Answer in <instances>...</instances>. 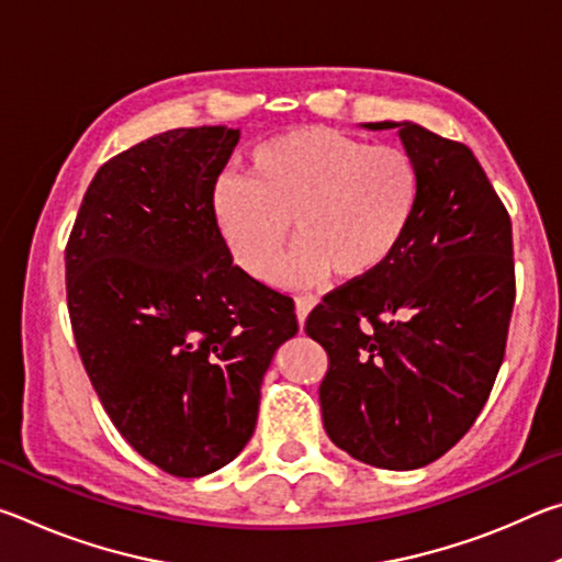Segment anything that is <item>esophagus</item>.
Here are the masks:
<instances>
[{"label": "esophagus", "instance_id": "34e87169", "mask_svg": "<svg viewBox=\"0 0 562 562\" xmlns=\"http://www.w3.org/2000/svg\"><path fill=\"white\" fill-rule=\"evenodd\" d=\"M319 300L315 297V294H297V297H294V312H297V322H300V327L304 325V319H307V315H310V310L315 307Z\"/></svg>", "mask_w": 562, "mask_h": 562}]
</instances>
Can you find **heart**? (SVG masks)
<instances>
[{"label": "heart", "mask_w": 562, "mask_h": 562, "mask_svg": "<svg viewBox=\"0 0 562 562\" xmlns=\"http://www.w3.org/2000/svg\"><path fill=\"white\" fill-rule=\"evenodd\" d=\"M418 203L414 158L396 146L325 126H302L265 140L252 154L250 178L215 186L213 213L233 258L268 278L292 237L278 280L312 284L335 270L341 280L372 278L394 258Z\"/></svg>", "instance_id": "obj_1"}]
</instances>
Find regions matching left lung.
<instances>
[{
    "label": "left lung",
    "mask_w": 562,
    "mask_h": 562,
    "mask_svg": "<svg viewBox=\"0 0 562 562\" xmlns=\"http://www.w3.org/2000/svg\"><path fill=\"white\" fill-rule=\"evenodd\" d=\"M364 128H396L414 158V221L394 258L329 292L304 331L329 357V439L361 463L412 471L459 443L488 402L516 302L513 231L469 146L412 121Z\"/></svg>",
    "instance_id": "obj_1"
}]
</instances>
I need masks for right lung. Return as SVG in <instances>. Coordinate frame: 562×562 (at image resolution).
I'll return each instance as SVG.
<instances>
[{
  "instance_id": "right-lung-1",
  "label": "right lung",
  "mask_w": 562,
  "mask_h": 562,
  "mask_svg": "<svg viewBox=\"0 0 562 562\" xmlns=\"http://www.w3.org/2000/svg\"><path fill=\"white\" fill-rule=\"evenodd\" d=\"M237 140L227 126L176 128L113 156L66 243L83 369L123 439L178 479L245 449L262 376L297 335L292 297L233 265L215 223Z\"/></svg>"
}]
</instances>
